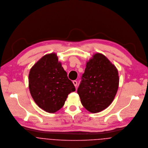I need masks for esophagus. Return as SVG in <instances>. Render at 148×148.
<instances>
[{"instance_id":"34e87169","label":"esophagus","mask_w":148,"mask_h":148,"mask_svg":"<svg viewBox=\"0 0 148 148\" xmlns=\"http://www.w3.org/2000/svg\"><path fill=\"white\" fill-rule=\"evenodd\" d=\"M73 84H74V85H75V86H77V81H76V80L73 81Z\"/></svg>"}]
</instances>
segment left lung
<instances>
[{"instance_id": "8db88e82", "label": "left lung", "mask_w": 148, "mask_h": 148, "mask_svg": "<svg viewBox=\"0 0 148 148\" xmlns=\"http://www.w3.org/2000/svg\"><path fill=\"white\" fill-rule=\"evenodd\" d=\"M77 89L81 103L92 113L104 110L117 93L119 76L116 67L106 56L96 53L86 63Z\"/></svg>"}]
</instances>
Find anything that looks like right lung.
Listing matches in <instances>:
<instances>
[{"instance_id":"1","label":"right lung","mask_w":148,"mask_h":148,"mask_svg":"<svg viewBox=\"0 0 148 148\" xmlns=\"http://www.w3.org/2000/svg\"><path fill=\"white\" fill-rule=\"evenodd\" d=\"M28 82L34 100L48 113L60 109L68 94L76 90L55 53L44 55L34 65L29 73Z\"/></svg>"}]
</instances>
